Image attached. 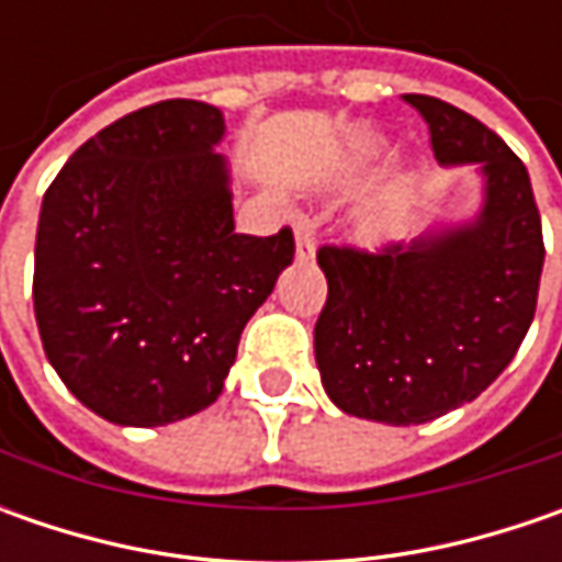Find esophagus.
I'll use <instances>...</instances> for the list:
<instances>
[{
  "label": "esophagus",
  "instance_id": "34e87169",
  "mask_svg": "<svg viewBox=\"0 0 562 562\" xmlns=\"http://www.w3.org/2000/svg\"><path fill=\"white\" fill-rule=\"evenodd\" d=\"M315 256V225L310 218L296 222V262H310Z\"/></svg>",
  "mask_w": 562,
  "mask_h": 562
}]
</instances>
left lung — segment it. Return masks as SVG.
Here are the masks:
<instances>
[{"mask_svg":"<svg viewBox=\"0 0 562 562\" xmlns=\"http://www.w3.org/2000/svg\"><path fill=\"white\" fill-rule=\"evenodd\" d=\"M443 168L472 165L482 203L378 252L318 249L328 300L315 366L340 413L422 425L472 403L516 357L538 303L544 240L526 165L463 109L406 97Z\"/></svg>","mask_w":562,"mask_h":562,"instance_id":"obj_1","label":"left lung"}]
</instances>
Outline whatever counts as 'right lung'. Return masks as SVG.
<instances>
[{
    "instance_id": "add662e5",
    "label": "right lung",
    "mask_w": 562,
    "mask_h": 562,
    "mask_svg": "<svg viewBox=\"0 0 562 562\" xmlns=\"http://www.w3.org/2000/svg\"><path fill=\"white\" fill-rule=\"evenodd\" d=\"M222 109L168 99L102 127L43 196L33 313L87 409L156 428L212 406L293 234L234 231Z\"/></svg>"
}]
</instances>
